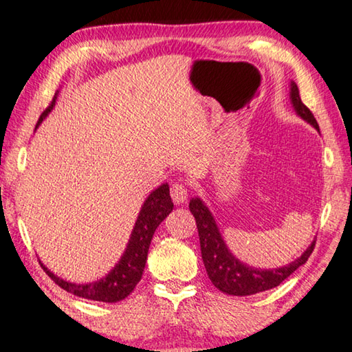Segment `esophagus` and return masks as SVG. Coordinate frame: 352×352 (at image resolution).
Wrapping results in <instances>:
<instances>
[{
	"mask_svg": "<svg viewBox=\"0 0 352 352\" xmlns=\"http://www.w3.org/2000/svg\"><path fill=\"white\" fill-rule=\"evenodd\" d=\"M171 199L175 204H182L184 201H187L188 197V188L184 182H175L170 188Z\"/></svg>",
	"mask_w": 352,
	"mask_h": 352,
	"instance_id": "obj_1",
	"label": "esophagus"
}]
</instances>
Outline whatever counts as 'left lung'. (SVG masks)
<instances>
[{
	"instance_id": "obj_1",
	"label": "left lung",
	"mask_w": 352,
	"mask_h": 352,
	"mask_svg": "<svg viewBox=\"0 0 352 352\" xmlns=\"http://www.w3.org/2000/svg\"><path fill=\"white\" fill-rule=\"evenodd\" d=\"M290 102L295 113L299 118L320 132V126L316 123L312 112L304 106L299 96L298 85L290 80ZM188 209L197 220V228L199 234V245H201V256L206 267V272L209 274L218 290L232 296H248L261 293L265 290L274 289L280 282H284L289 276L298 270L301 265L307 262L309 256L312 254L315 240L310 243L306 251L289 265L278 268H257L252 265L241 262L240 258L235 257L224 241L220 232V228L215 221V217L212 215L209 207L199 197L190 199Z\"/></svg>"
}]
</instances>
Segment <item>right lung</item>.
Returning a JSON list of instances; mask_svg holds the SVG:
<instances>
[{"mask_svg": "<svg viewBox=\"0 0 352 352\" xmlns=\"http://www.w3.org/2000/svg\"><path fill=\"white\" fill-rule=\"evenodd\" d=\"M59 94V91H57ZM57 94L53 98L51 106L40 115L38 123L36 129L42 124L43 120L48 117L50 112L54 109ZM173 210V201L170 197V187L168 184H162L157 188H154L148 198L143 201L142 209L138 212V217L132 229L131 237L128 240L124 251L120 261L115 263V267L101 279L87 282V284H76V282H70L59 278L54 274L50 268H46L42 263V268L46 274L53 279L60 289L67 290L68 293H73L79 298L91 299V301H101V302H118L131 295L132 290L135 289L138 280L142 279L143 270H145L146 258H148V250L151 245L153 235L155 229L160 223H162L166 215Z\"/></svg>", "mask_w": 352, "mask_h": 352, "instance_id": "1", "label": "right lung"}]
</instances>
